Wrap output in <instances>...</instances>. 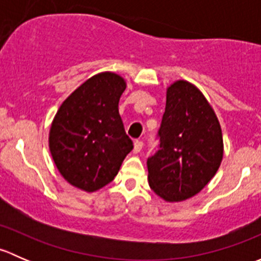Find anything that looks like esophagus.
Returning a JSON list of instances; mask_svg holds the SVG:
<instances>
[{
  "mask_svg": "<svg viewBox=\"0 0 261 261\" xmlns=\"http://www.w3.org/2000/svg\"><path fill=\"white\" fill-rule=\"evenodd\" d=\"M143 146H144L143 141L135 140V143H134V152H140L141 149H143Z\"/></svg>",
  "mask_w": 261,
  "mask_h": 261,
  "instance_id": "34e87169",
  "label": "esophagus"
}]
</instances>
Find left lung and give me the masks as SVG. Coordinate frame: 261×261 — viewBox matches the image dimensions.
<instances>
[{
    "label": "left lung",
    "mask_w": 261,
    "mask_h": 261,
    "mask_svg": "<svg viewBox=\"0 0 261 261\" xmlns=\"http://www.w3.org/2000/svg\"><path fill=\"white\" fill-rule=\"evenodd\" d=\"M159 149L147 158V179L167 202L196 196L215 177L223 156L220 122L202 92L187 81L168 87L158 131Z\"/></svg>",
    "instance_id": "8db88e82"
}]
</instances>
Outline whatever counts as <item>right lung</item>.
<instances>
[{
    "mask_svg": "<svg viewBox=\"0 0 261 261\" xmlns=\"http://www.w3.org/2000/svg\"><path fill=\"white\" fill-rule=\"evenodd\" d=\"M125 88L122 77L99 73L78 87L58 110L49 147L58 170L72 186L98 191L114 180L133 150L118 114Z\"/></svg>",
    "mask_w": 261,
    "mask_h": 261,
    "instance_id": "obj_1",
    "label": "right lung"
}]
</instances>
